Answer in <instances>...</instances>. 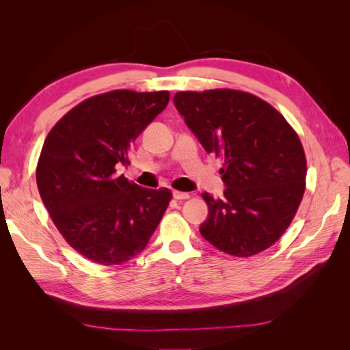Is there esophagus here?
<instances>
[{
    "mask_svg": "<svg viewBox=\"0 0 350 350\" xmlns=\"http://www.w3.org/2000/svg\"><path fill=\"white\" fill-rule=\"evenodd\" d=\"M174 198L175 200H188L189 198V194L188 193H183V191H174Z\"/></svg>",
    "mask_w": 350,
    "mask_h": 350,
    "instance_id": "1",
    "label": "esophagus"
}]
</instances>
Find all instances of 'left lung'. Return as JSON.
Segmentation results:
<instances>
[{"mask_svg":"<svg viewBox=\"0 0 350 350\" xmlns=\"http://www.w3.org/2000/svg\"><path fill=\"white\" fill-rule=\"evenodd\" d=\"M174 103L204 150L225 161L224 198L201 194L208 206L201 235L235 257L270 248L292 224L305 193L298 134L278 109L248 92H178Z\"/></svg>","mask_w":350,"mask_h":350,"instance_id":"obj_1","label":"left lung"}]
</instances>
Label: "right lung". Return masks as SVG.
Listing matches in <instances>:
<instances>
[{"label":"right lung","mask_w":350,"mask_h":350,"mask_svg":"<svg viewBox=\"0 0 350 350\" xmlns=\"http://www.w3.org/2000/svg\"><path fill=\"white\" fill-rule=\"evenodd\" d=\"M169 92L112 90L80 102L52 126L36 166L42 201L68 245L102 266L131 260L149 242L172 198L116 175Z\"/></svg>","instance_id":"1"}]
</instances>
